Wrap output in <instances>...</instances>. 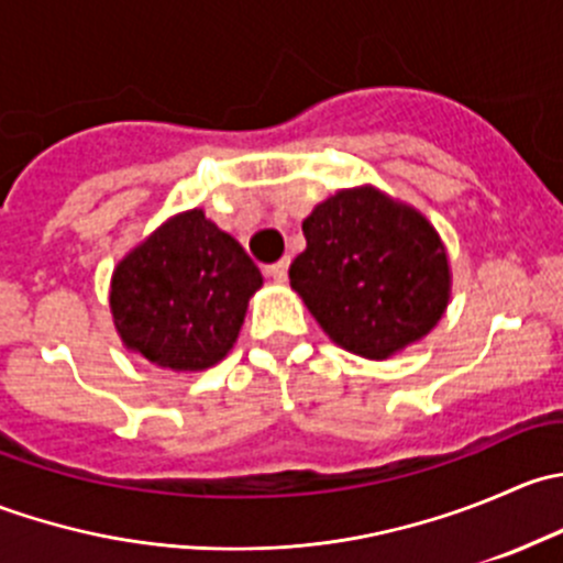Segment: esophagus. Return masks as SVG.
<instances>
[{"label":"esophagus","instance_id":"1","mask_svg":"<svg viewBox=\"0 0 563 563\" xmlns=\"http://www.w3.org/2000/svg\"><path fill=\"white\" fill-rule=\"evenodd\" d=\"M266 277H272L275 283H286L288 280V258L277 261V264L266 266Z\"/></svg>","mask_w":563,"mask_h":563}]
</instances>
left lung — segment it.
Returning <instances> with one entry per match:
<instances>
[{
	"label": "left lung",
	"mask_w": 563,
	"mask_h": 563,
	"mask_svg": "<svg viewBox=\"0 0 563 563\" xmlns=\"http://www.w3.org/2000/svg\"><path fill=\"white\" fill-rule=\"evenodd\" d=\"M291 288L334 345L384 362L433 332L452 297L435 225L376 185L343 187L302 223Z\"/></svg>",
	"instance_id": "obj_1"
}]
</instances>
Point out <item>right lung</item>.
<instances>
[{"instance_id": "right-lung-1", "label": "right lung", "mask_w": 563, "mask_h": 563, "mask_svg": "<svg viewBox=\"0 0 563 563\" xmlns=\"http://www.w3.org/2000/svg\"><path fill=\"white\" fill-rule=\"evenodd\" d=\"M261 286L240 242L187 209L113 266L108 308L124 349L163 371L201 373L234 349Z\"/></svg>"}]
</instances>
